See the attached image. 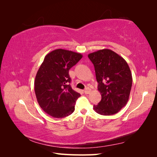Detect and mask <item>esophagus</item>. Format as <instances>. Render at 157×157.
I'll return each instance as SVG.
<instances>
[{
    "label": "esophagus",
    "instance_id": "34e87169",
    "mask_svg": "<svg viewBox=\"0 0 157 157\" xmlns=\"http://www.w3.org/2000/svg\"><path fill=\"white\" fill-rule=\"evenodd\" d=\"M90 92H91V89H90V88H86V90H84L85 94H89V93Z\"/></svg>",
    "mask_w": 157,
    "mask_h": 157
}]
</instances>
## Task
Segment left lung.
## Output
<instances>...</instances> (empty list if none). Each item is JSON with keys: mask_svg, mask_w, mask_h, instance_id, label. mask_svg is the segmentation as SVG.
Returning a JSON list of instances; mask_svg holds the SVG:
<instances>
[{"mask_svg": "<svg viewBox=\"0 0 157 157\" xmlns=\"http://www.w3.org/2000/svg\"><path fill=\"white\" fill-rule=\"evenodd\" d=\"M94 64L98 90L102 96L94 111L102 115L118 113L128 102L132 85V75L128 64L122 56L105 48L90 53Z\"/></svg>", "mask_w": 157, "mask_h": 157, "instance_id": "left-lung-1", "label": "left lung"}]
</instances>
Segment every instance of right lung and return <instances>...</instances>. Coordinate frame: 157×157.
Returning <instances> with one entry per match:
<instances>
[{
	"label": "right lung",
	"mask_w": 157,
	"mask_h": 157,
	"mask_svg": "<svg viewBox=\"0 0 157 157\" xmlns=\"http://www.w3.org/2000/svg\"><path fill=\"white\" fill-rule=\"evenodd\" d=\"M80 53L56 49L44 57L34 80V90L40 106L55 118L71 115L80 94L70 84L69 70L82 58Z\"/></svg>",
	"instance_id": "right-lung-1"
}]
</instances>
